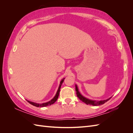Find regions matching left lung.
Instances as JSON below:
<instances>
[{"instance_id": "1", "label": "left lung", "mask_w": 133, "mask_h": 133, "mask_svg": "<svg viewBox=\"0 0 133 133\" xmlns=\"http://www.w3.org/2000/svg\"><path fill=\"white\" fill-rule=\"evenodd\" d=\"M75 90L76 92V95L78 97V98L82 100V101L84 103H86L87 105H93V106H98V105H101L102 104H104L107 101H108L111 97L109 98V99H107L106 100H91L88 98H87L85 96H83L81 93L79 92L78 88L77 85L75 84Z\"/></svg>"}]
</instances>
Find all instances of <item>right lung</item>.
<instances>
[{
	"instance_id": "right-lung-1",
	"label": "right lung",
	"mask_w": 133,
	"mask_h": 133,
	"mask_svg": "<svg viewBox=\"0 0 133 133\" xmlns=\"http://www.w3.org/2000/svg\"><path fill=\"white\" fill-rule=\"evenodd\" d=\"M65 78H63L61 81H60V84H59V88H58V89L57 91V93H56L55 95L54 96V97L51 100H50V101L48 102H46V103H34V102H30L29 101V100H26L28 102H29L30 104H31V105H33L35 107H47L48 105H51V104H54L56 101H57L58 98V96H59V92H60V88H61V86H62V84H63V82H64V80Z\"/></svg>"
}]
</instances>
